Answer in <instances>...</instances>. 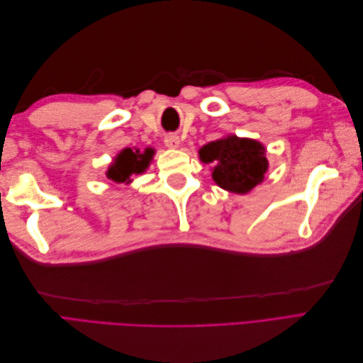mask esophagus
I'll use <instances>...</instances> for the list:
<instances>
[{"mask_svg": "<svg viewBox=\"0 0 363 363\" xmlns=\"http://www.w3.org/2000/svg\"><path fill=\"white\" fill-rule=\"evenodd\" d=\"M164 145H167L168 148H177L180 145V138L177 135L164 136Z\"/></svg>", "mask_w": 363, "mask_h": 363, "instance_id": "esophagus-1", "label": "esophagus"}]
</instances>
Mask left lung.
Returning a JSON list of instances; mask_svg holds the SVG:
<instances>
[{"mask_svg": "<svg viewBox=\"0 0 363 363\" xmlns=\"http://www.w3.org/2000/svg\"><path fill=\"white\" fill-rule=\"evenodd\" d=\"M200 159L213 163V180L223 189L235 194H247L262 183L268 169L265 148L257 140L228 136L204 145Z\"/></svg>", "mask_w": 363, "mask_h": 363, "instance_id": "left-lung-1", "label": "left lung"}]
</instances>
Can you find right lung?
Returning <instances> with one entry per match:
<instances>
[{"mask_svg": "<svg viewBox=\"0 0 363 363\" xmlns=\"http://www.w3.org/2000/svg\"><path fill=\"white\" fill-rule=\"evenodd\" d=\"M155 155L152 150H145V152H139V150L125 148L116 156L112 167L107 171V177L116 182L124 183L130 180V175L144 172L145 168H148V163L151 156Z\"/></svg>", "mask_w": 363, "mask_h": 363, "instance_id": "obj_1", "label": "right lung"}]
</instances>
